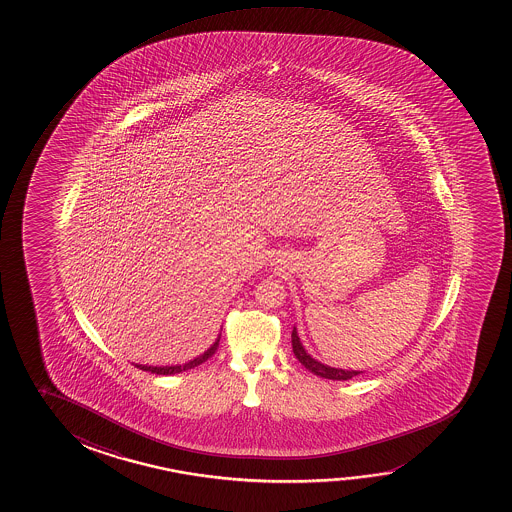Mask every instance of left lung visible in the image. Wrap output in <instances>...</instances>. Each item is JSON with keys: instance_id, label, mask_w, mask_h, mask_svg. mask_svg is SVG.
I'll return each instance as SVG.
<instances>
[{"instance_id": "8db88e82", "label": "left lung", "mask_w": 512, "mask_h": 512, "mask_svg": "<svg viewBox=\"0 0 512 512\" xmlns=\"http://www.w3.org/2000/svg\"><path fill=\"white\" fill-rule=\"evenodd\" d=\"M292 348H294V355L297 360L301 362L308 371L313 372L316 376L325 379H337V381H346L353 376H358L362 371H344V369H336V367H329V365L318 362L315 358L308 355V351L304 350L301 339L297 336V330H292Z\"/></svg>"}]
</instances>
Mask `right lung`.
<instances>
[{
    "label": "right lung",
    "instance_id": "add662e5",
    "mask_svg": "<svg viewBox=\"0 0 512 512\" xmlns=\"http://www.w3.org/2000/svg\"><path fill=\"white\" fill-rule=\"evenodd\" d=\"M218 343H220V336L217 337V341L211 344L208 350L204 351L203 355H199V357L194 358V360H190L187 364L183 365H166V367H154V365H140L136 364V367H140L141 371L152 372V374H161V376H169V374H178V372L189 371V369H194L197 365L203 364L206 362L208 358L217 351Z\"/></svg>",
    "mask_w": 512,
    "mask_h": 512
}]
</instances>
